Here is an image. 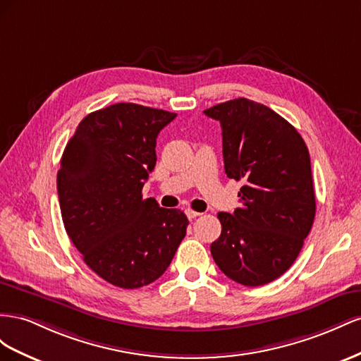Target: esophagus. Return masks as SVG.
Here are the masks:
<instances>
[{
  "mask_svg": "<svg viewBox=\"0 0 361 361\" xmlns=\"http://www.w3.org/2000/svg\"><path fill=\"white\" fill-rule=\"evenodd\" d=\"M186 214H188V218H189V219H195V218H198V216H201L202 213L188 209V210H186Z\"/></svg>",
  "mask_w": 361,
  "mask_h": 361,
  "instance_id": "34e87169",
  "label": "esophagus"
}]
</instances>
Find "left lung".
Listing matches in <instances>:
<instances>
[{
  "label": "left lung",
  "instance_id": "obj_1",
  "mask_svg": "<svg viewBox=\"0 0 361 361\" xmlns=\"http://www.w3.org/2000/svg\"><path fill=\"white\" fill-rule=\"evenodd\" d=\"M204 113L221 122L226 177L243 181L240 207L218 213L213 260L235 283L267 284L293 264L312 230L310 154L292 123L255 101L231 99Z\"/></svg>",
  "mask_w": 361,
  "mask_h": 361
}]
</instances>
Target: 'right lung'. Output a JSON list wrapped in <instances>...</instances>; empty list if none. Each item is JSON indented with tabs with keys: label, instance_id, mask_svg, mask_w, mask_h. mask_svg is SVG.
I'll use <instances>...</instances> for the list:
<instances>
[{
	"label": "right lung",
	"instance_id": "1",
	"mask_svg": "<svg viewBox=\"0 0 361 361\" xmlns=\"http://www.w3.org/2000/svg\"><path fill=\"white\" fill-rule=\"evenodd\" d=\"M177 113L119 102L78 123L60 160L57 193L65 230L107 283L137 289L171 264L189 221L142 198L156 166V140Z\"/></svg>",
	"mask_w": 361,
	"mask_h": 361
}]
</instances>
